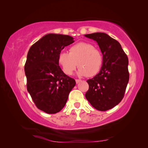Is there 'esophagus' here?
Returning <instances> with one entry per match:
<instances>
[{"label": "esophagus", "instance_id": "esophagus-1", "mask_svg": "<svg viewBox=\"0 0 148 148\" xmlns=\"http://www.w3.org/2000/svg\"><path fill=\"white\" fill-rule=\"evenodd\" d=\"M80 82H82V80H81V79H76V84H78V83H79Z\"/></svg>", "mask_w": 148, "mask_h": 148}]
</instances>
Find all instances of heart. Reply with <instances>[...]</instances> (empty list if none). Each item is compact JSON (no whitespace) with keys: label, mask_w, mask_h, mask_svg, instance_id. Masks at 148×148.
Returning <instances> with one entry per match:
<instances>
[{"label":"heart","mask_w":148,"mask_h":148,"mask_svg":"<svg viewBox=\"0 0 148 148\" xmlns=\"http://www.w3.org/2000/svg\"><path fill=\"white\" fill-rule=\"evenodd\" d=\"M57 61L66 75H72L77 66L78 76L92 77L101 71L103 57L93 45L79 42L70 47L69 53L60 52Z\"/></svg>","instance_id":"1"}]
</instances>
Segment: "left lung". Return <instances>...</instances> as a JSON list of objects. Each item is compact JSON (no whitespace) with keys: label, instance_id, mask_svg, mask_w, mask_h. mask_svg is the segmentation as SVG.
Segmentation results:
<instances>
[{"label":"left lung","instance_id":"left-lung-1","mask_svg":"<svg viewBox=\"0 0 148 148\" xmlns=\"http://www.w3.org/2000/svg\"><path fill=\"white\" fill-rule=\"evenodd\" d=\"M96 41L103 62L99 73L87 81L86 98L95 109L106 111L121 101L129 79V60L121 44L104 32L85 34Z\"/></svg>","mask_w":148,"mask_h":148}]
</instances>
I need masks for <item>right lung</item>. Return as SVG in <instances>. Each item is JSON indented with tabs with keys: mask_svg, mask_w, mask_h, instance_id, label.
<instances>
[{
	"mask_svg": "<svg viewBox=\"0 0 148 148\" xmlns=\"http://www.w3.org/2000/svg\"><path fill=\"white\" fill-rule=\"evenodd\" d=\"M74 42L69 35L47 34L32 45L27 53L25 64L27 91L36 107L46 113L61 111L76 85L57 61L61 50Z\"/></svg>",
	"mask_w": 148,
	"mask_h": 148,
	"instance_id": "1",
	"label": "right lung"
}]
</instances>
